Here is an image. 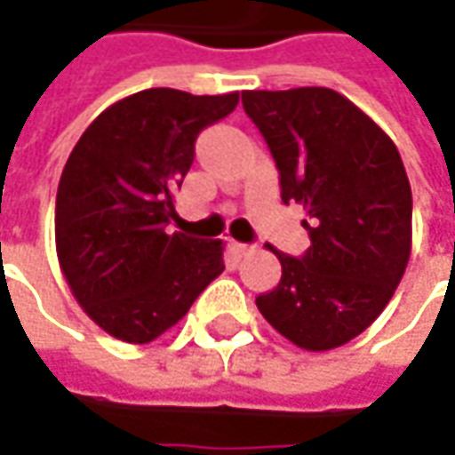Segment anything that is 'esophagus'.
Masks as SVG:
<instances>
[{"mask_svg":"<svg viewBox=\"0 0 455 455\" xmlns=\"http://www.w3.org/2000/svg\"><path fill=\"white\" fill-rule=\"evenodd\" d=\"M234 251H236V257H249V254L254 251V246H251V243L234 242Z\"/></svg>","mask_w":455,"mask_h":455,"instance_id":"1","label":"esophagus"}]
</instances>
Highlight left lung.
<instances>
[{"label": "left lung", "mask_w": 455, "mask_h": 455, "mask_svg": "<svg viewBox=\"0 0 455 455\" xmlns=\"http://www.w3.org/2000/svg\"><path fill=\"white\" fill-rule=\"evenodd\" d=\"M246 116L272 150L282 201L307 209L312 246L276 251L282 279L259 294L264 320L302 350L365 332L411 257L413 196L395 143L330 87L246 90Z\"/></svg>", "instance_id": "obj_1"}]
</instances>
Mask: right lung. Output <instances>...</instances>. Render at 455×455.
I'll return each instance as SVG.
<instances>
[{
    "instance_id": "obj_1",
    "label": "right lung",
    "mask_w": 455,
    "mask_h": 455,
    "mask_svg": "<svg viewBox=\"0 0 455 455\" xmlns=\"http://www.w3.org/2000/svg\"><path fill=\"white\" fill-rule=\"evenodd\" d=\"M236 102L239 92L140 90L102 110L72 148L57 186V259L108 335L133 345L161 337L224 272L221 239L165 227L198 133Z\"/></svg>"
}]
</instances>
